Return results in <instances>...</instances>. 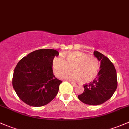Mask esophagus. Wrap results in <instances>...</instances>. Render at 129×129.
Returning a JSON list of instances; mask_svg holds the SVG:
<instances>
[{
    "label": "esophagus",
    "mask_w": 129,
    "mask_h": 129,
    "mask_svg": "<svg viewBox=\"0 0 129 129\" xmlns=\"http://www.w3.org/2000/svg\"><path fill=\"white\" fill-rule=\"evenodd\" d=\"M70 83H71V84H72V86H74H74H76V83H73V82H70Z\"/></svg>",
    "instance_id": "esophagus-1"
}]
</instances>
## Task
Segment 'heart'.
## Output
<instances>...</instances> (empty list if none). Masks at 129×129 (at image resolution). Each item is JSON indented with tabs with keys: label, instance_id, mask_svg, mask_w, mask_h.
<instances>
[{
	"label": "heart",
	"instance_id": "1",
	"mask_svg": "<svg viewBox=\"0 0 129 129\" xmlns=\"http://www.w3.org/2000/svg\"><path fill=\"white\" fill-rule=\"evenodd\" d=\"M63 56H56L53 59L54 72L58 76L74 69V72L63 74L62 78L70 80H79L83 83L92 81L98 75L99 62L95 57L81 51H71Z\"/></svg>",
	"mask_w": 129,
	"mask_h": 129
}]
</instances>
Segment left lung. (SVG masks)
<instances>
[{"mask_svg":"<svg viewBox=\"0 0 129 129\" xmlns=\"http://www.w3.org/2000/svg\"><path fill=\"white\" fill-rule=\"evenodd\" d=\"M94 55L100 61L101 70L93 81L84 85V92L78 97L84 104L97 106L112 96L117 87V78L115 67L108 58L98 51H94Z\"/></svg>","mask_w":129,"mask_h":129,"instance_id":"obj_1","label":"left lung"}]
</instances>
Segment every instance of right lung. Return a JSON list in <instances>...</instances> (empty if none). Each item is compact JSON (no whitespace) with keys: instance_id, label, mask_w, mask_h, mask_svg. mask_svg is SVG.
<instances>
[{"instance_id":"add662e5","label":"right lung","mask_w":129,"mask_h":129,"mask_svg":"<svg viewBox=\"0 0 129 129\" xmlns=\"http://www.w3.org/2000/svg\"><path fill=\"white\" fill-rule=\"evenodd\" d=\"M59 53L53 49H40L30 53L17 63L12 85L18 98L26 104L40 107L57 95L61 81L52 70L53 59Z\"/></svg>"}]
</instances>
